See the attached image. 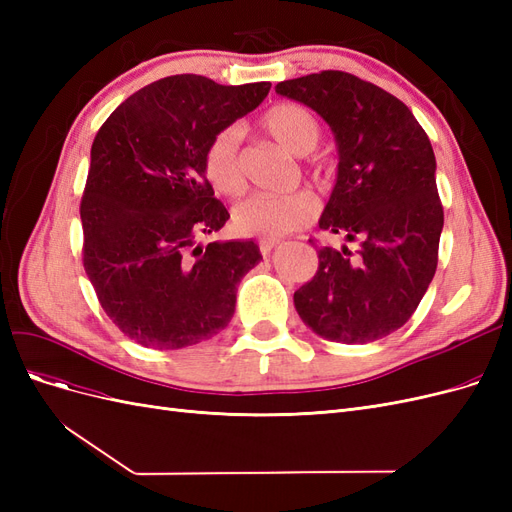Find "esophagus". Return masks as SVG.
Returning a JSON list of instances; mask_svg holds the SVG:
<instances>
[{"label": "esophagus", "instance_id": "1", "mask_svg": "<svg viewBox=\"0 0 512 512\" xmlns=\"http://www.w3.org/2000/svg\"><path fill=\"white\" fill-rule=\"evenodd\" d=\"M275 245H277V241H275V239H260V241H258L260 252L265 254V256H267V254H271V252L275 250Z\"/></svg>", "mask_w": 512, "mask_h": 512}]
</instances>
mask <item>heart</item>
Segmentation results:
<instances>
[{
  "label": "heart",
  "instance_id": "1",
  "mask_svg": "<svg viewBox=\"0 0 512 512\" xmlns=\"http://www.w3.org/2000/svg\"><path fill=\"white\" fill-rule=\"evenodd\" d=\"M262 128L290 153L305 156L320 141V121L309 108L280 102L271 106L260 119ZM239 130L224 128L215 134L205 149V177L222 196H241L245 175L239 151ZM318 200L309 192L284 196L258 194L243 200L232 211V224L247 237L277 239L307 226L316 218Z\"/></svg>",
  "mask_w": 512,
  "mask_h": 512
}]
</instances>
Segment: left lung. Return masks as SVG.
Segmentation results:
<instances>
[{"label": "left lung", "instance_id": "obj_1", "mask_svg": "<svg viewBox=\"0 0 512 512\" xmlns=\"http://www.w3.org/2000/svg\"><path fill=\"white\" fill-rule=\"evenodd\" d=\"M275 91L331 126L339 164L318 224L359 243L356 252L318 247V271L294 307L331 342L386 337L410 320L438 267L444 211L429 138L404 102L348 72L322 70Z\"/></svg>", "mask_w": 512, "mask_h": 512}]
</instances>
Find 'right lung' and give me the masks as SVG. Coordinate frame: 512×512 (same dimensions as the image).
<instances>
[{
	"mask_svg": "<svg viewBox=\"0 0 512 512\" xmlns=\"http://www.w3.org/2000/svg\"><path fill=\"white\" fill-rule=\"evenodd\" d=\"M269 89L166 76L98 130L81 200L83 267L106 316L136 344L194 346L235 314L241 277L262 256L254 241L196 245L230 218L205 177V149Z\"/></svg>",
	"mask_w": 512,
	"mask_h": 512,
	"instance_id": "obj_1",
	"label": "right lung"
}]
</instances>
